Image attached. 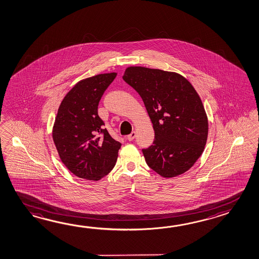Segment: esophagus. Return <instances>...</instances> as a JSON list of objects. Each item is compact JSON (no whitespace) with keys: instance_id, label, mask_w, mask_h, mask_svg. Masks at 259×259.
<instances>
[{"instance_id":"obj_1","label":"esophagus","mask_w":259,"mask_h":259,"mask_svg":"<svg viewBox=\"0 0 259 259\" xmlns=\"http://www.w3.org/2000/svg\"><path fill=\"white\" fill-rule=\"evenodd\" d=\"M136 136H137V133H136V131H133L130 135L127 136V139H128L129 141H132V140H134L135 138H136Z\"/></svg>"}]
</instances>
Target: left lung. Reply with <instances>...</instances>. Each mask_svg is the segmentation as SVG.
I'll return each instance as SVG.
<instances>
[{"label":"left lung","instance_id":"1","mask_svg":"<svg viewBox=\"0 0 259 259\" xmlns=\"http://www.w3.org/2000/svg\"><path fill=\"white\" fill-rule=\"evenodd\" d=\"M122 78L142 98L153 124V145L142 149L146 162L165 178L185 174L203 153L208 134L194 87L175 72L144 66L127 67Z\"/></svg>","mask_w":259,"mask_h":259}]
</instances>
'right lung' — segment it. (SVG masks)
<instances>
[{
  "instance_id": "add662e5",
  "label": "right lung",
  "mask_w": 259,
  "mask_h": 259,
  "mask_svg": "<svg viewBox=\"0 0 259 259\" xmlns=\"http://www.w3.org/2000/svg\"><path fill=\"white\" fill-rule=\"evenodd\" d=\"M117 73L80 80L65 95L53 128L59 157L67 169L82 179L99 181L116 163L121 144L103 129L98 106Z\"/></svg>"
}]
</instances>
